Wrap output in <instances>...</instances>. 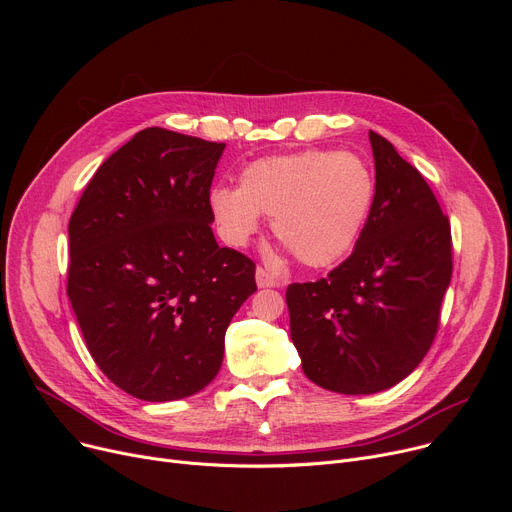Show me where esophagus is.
Returning a JSON list of instances; mask_svg holds the SVG:
<instances>
[{
    "label": "esophagus",
    "instance_id": "34e87169",
    "mask_svg": "<svg viewBox=\"0 0 512 512\" xmlns=\"http://www.w3.org/2000/svg\"><path fill=\"white\" fill-rule=\"evenodd\" d=\"M255 282L259 288H276L280 282L265 270V267H257L255 270Z\"/></svg>",
    "mask_w": 512,
    "mask_h": 512
}]
</instances>
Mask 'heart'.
I'll return each mask as SVG.
<instances>
[{"mask_svg": "<svg viewBox=\"0 0 512 512\" xmlns=\"http://www.w3.org/2000/svg\"><path fill=\"white\" fill-rule=\"evenodd\" d=\"M373 201L367 161L321 149L257 159L240 172V188L209 191L211 218L228 245L245 247L265 213L284 247L309 267L332 265L355 247Z\"/></svg>", "mask_w": 512, "mask_h": 512, "instance_id": "b5f03b06", "label": "heart"}]
</instances>
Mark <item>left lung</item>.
Masks as SVG:
<instances>
[{"label": "left lung", "mask_w": 512, "mask_h": 512, "mask_svg": "<svg viewBox=\"0 0 512 512\" xmlns=\"http://www.w3.org/2000/svg\"><path fill=\"white\" fill-rule=\"evenodd\" d=\"M375 201L355 251L290 284V338L307 378L338 394L392 388L434 342L452 276L450 224L425 178L369 130Z\"/></svg>", "instance_id": "1"}]
</instances>
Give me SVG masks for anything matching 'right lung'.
Segmentation results:
<instances>
[{"label": "right lung", "mask_w": 512, "mask_h": 512, "mask_svg": "<svg viewBox=\"0 0 512 512\" xmlns=\"http://www.w3.org/2000/svg\"><path fill=\"white\" fill-rule=\"evenodd\" d=\"M224 149L145 128L103 161L70 218L68 299L91 357L134 398L211 384L230 321L257 290L255 263L211 230Z\"/></svg>", "instance_id": "add662e5"}]
</instances>
